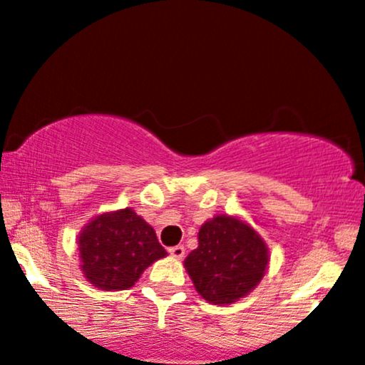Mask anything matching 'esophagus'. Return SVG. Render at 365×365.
Returning <instances> with one entry per match:
<instances>
[{
  "label": "esophagus",
  "mask_w": 365,
  "mask_h": 365,
  "mask_svg": "<svg viewBox=\"0 0 365 365\" xmlns=\"http://www.w3.org/2000/svg\"><path fill=\"white\" fill-rule=\"evenodd\" d=\"M168 252H170L171 255H173V257L182 259L183 255H185V247H183V245H175V247H170Z\"/></svg>",
  "instance_id": "esophagus-1"
}]
</instances>
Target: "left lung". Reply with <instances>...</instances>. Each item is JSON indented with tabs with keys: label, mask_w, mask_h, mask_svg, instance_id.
<instances>
[{
	"label": "left lung",
	"mask_w": 365,
	"mask_h": 365,
	"mask_svg": "<svg viewBox=\"0 0 365 365\" xmlns=\"http://www.w3.org/2000/svg\"><path fill=\"white\" fill-rule=\"evenodd\" d=\"M267 247L237 217L216 216L199 230V247L185 259L187 273L204 300L232 304L257 287L266 273Z\"/></svg>",
	"instance_id": "8db88e82"
}]
</instances>
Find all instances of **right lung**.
<instances>
[{
    "label": "right lung",
    "instance_id": "right-lung-1",
    "mask_svg": "<svg viewBox=\"0 0 365 365\" xmlns=\"http://www.w3.org/2000/svg\"><path fill=\"white\" fill-rule=\"evenodd\" d=\"M78 250L83 274L101 290L130 288L166 255L153 226L130 207L94 217L78 237Z\"/></svg>",
    "mask_w": 365,
    "mask_h": 365
}]
</instances>
